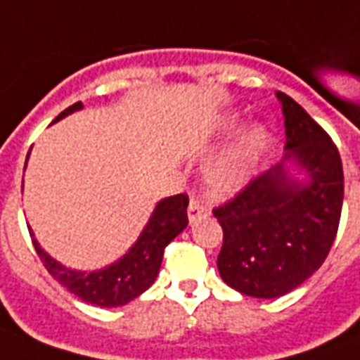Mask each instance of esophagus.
<instances>
[{
  "label": "esophagus",
  "instance_id": "esophagus-1",
  "mask_svg": "<svg viewBox=\"0 0 360 360\" xmlns=\"http://www.w3.org/2000/svg\"><path fill=\"white\" fill-rule=\"evenodd\" d=\"M187 216H188V221H191V224H195V221H198L202 216H208V208H206L198 198L193 196V198H191V202H188Z\"/></svg>",
  "mask_w": 360,
  "mask_h": 360
}]
</instances>
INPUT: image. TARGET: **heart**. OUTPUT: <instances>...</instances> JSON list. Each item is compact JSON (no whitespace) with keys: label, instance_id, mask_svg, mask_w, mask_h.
Wrapping results in <instances>:
<instances>
[{"label":"heart","instance_id":"b5f03b06","mask_svg":"<svg viewBox=\"0 0 360 360\" xmlns=\"http://www.w3.org/2000/svg\"><path fill=\"white\" fill-rule=\"evenodd\" d=\"M235 123H237V115L227 113L219 121V129L227 131ZM268 139H270V134L264 125L252 123V125L245 127L239 136L235 139L233 144L224 150L214 162H210L204 172V183L212 195L231 196L239 193L249 183L255 165L264 154Z\"/></svg>","mask_w":360,"mask_h":360}]
</instances>
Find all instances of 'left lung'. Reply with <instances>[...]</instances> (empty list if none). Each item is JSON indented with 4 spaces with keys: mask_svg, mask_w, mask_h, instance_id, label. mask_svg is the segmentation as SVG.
<instances>
[{
    "mask_svg": "<svg viewBox=\"0 0 360 360\" xmlns=\"http://www.w3.org/2000/svg\"><path fill=\"white\" fill-rule=\"evenodd\" d=\"M276 98L285 119V156L214 210L224 229L219 276L257 299L293 291L322 266L343 204V167L332 139L293 98Z\"/></svg>",
    "mask_w": 360,
    "mask_h": 360,
    "instance_id": "left-lung-1",
    "label": "left lung"
}]
</instances>
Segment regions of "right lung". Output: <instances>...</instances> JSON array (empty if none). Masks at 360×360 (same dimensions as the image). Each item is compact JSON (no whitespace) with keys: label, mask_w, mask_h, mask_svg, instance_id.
<instances>
[{"label":"right lung","mask_w":360,"mask_h":360,"mask_svg":"<svg viewBox=\"0 0 360 360\" xmlns=\"http://www.w3.org/2000/svg\"><path fill=\"white\" fill-rule=\"evenodd\" d=\"M82 108H84L82 102L69 105L65 111H61L58 117L53 119V123H58ZM187 195H173L162 198L154 206L146 226L142 227L141 235L133 243V247L115 262L92 271L75 270V268L63 266L40 247L32 229L28 231H30L38 257L56 281H59L67 291L75 293L84 302L102 307V309H111V307H123L127 302H131L156 281L165 247L187 227Z\"/></svg>","instance_id":"right-lung-1"}]
</instances>
